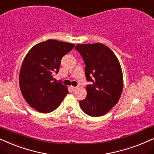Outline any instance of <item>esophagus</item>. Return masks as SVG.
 <instances>
[{"label":"esophagus","mask_w":154,"mask_h":154,"mask_svg":"<svg viewBox=\"0 0 154 154\" xmlns=\"http://www.w3.org/2000/svg\"><path fill=\"white\" fill-rule=\"evenodd\" d=\"M77 87H72H72H71V89H72V90H73V91H75V89H77Z\"/></svg>","instance_id":"34e87169"}]
</instances>
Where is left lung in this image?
I'll list each match as a JSON object with an SVG mask.
<instances>
[{
	"mask_svg": "<svg viewBox=\"0 0 154 154\" xmlns=\"http://www.w3.org/2000/svg\"><path fill=\"white\" fill-rule=\"evenodd\" d=\"M75 49L86 65V78L93 83L86 87L87 97L79 101V105L88 116H103L118 103L123 89L118 59L108 46L101 43L78 44Z\"/></svg>",
	"mask_w": 154,
	"mask_h": 154,
	"instance_id": "left-lung-1",
	"label": "left lung"
}]
</instances>
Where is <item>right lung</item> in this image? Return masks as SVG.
<instances>
[{"label":"right lung","instance_id":"1","mask_svg":"<svg viewBox=\"0 0 154 154\" xmlns=\"http://www.w3.org/2000/svg\"><path fill=\"white\" fill-rule=\"evenodd\" d=\"M74 47L73 44L50 39L33 46L26 55L20 69V88L25 101L38 112L53 111L69 93L67 87L53 80L61 59Z\"/></svg>","mask_w":154,"mask_h":154}]
</instances>
